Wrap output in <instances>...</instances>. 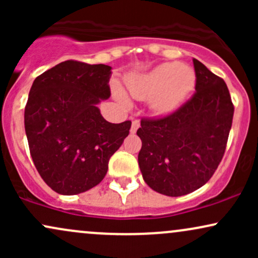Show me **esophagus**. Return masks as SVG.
Instances as JSON below:
<instances>
[{
    "instance_id": "obj_1",
    "label": "esophagus",
    "mask_w": 258,
    "mask_h": 258,
    "mask_svg": "<svg viewBox=\"0 0 258 258\" xmlns=\"http://www.w3.org/2000/svg\"><path fill=\"white\" fill-rule=\"evenodd\" d=\"M138 127H139V121L133 120V121H132V126H131V133H136V132H137Z\"/></svg>"
}]
</instances>
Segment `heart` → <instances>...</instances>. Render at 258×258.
I'll use <instances>...</instances> for the list:
<instances>
[{"label":"heart","instance_id":"obj_1","mask_svg":"<svg viewBox=\"0 0 258 258\" xmlns=\"http://www.w3.org/2000/svg\"><path fill=\"white\" fill-rule=\"evenodd\" d=\"M131 96L137 99H152L155 111L170 112L184 102L195 86V73L178 61L165 63L152 72L133 75L126 80Z\"/></svg>","mask_w":258,"mask_h":258}]
</instances>
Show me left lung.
<instances>
[{"mask_svg": "<svg viewBox=\"0 0 258 258\" xmlns=\"http://www.w3.org/2000/svg\"><path fill=\"white\" fill-rule=\"evenodd\" d=\"M195 93L172 114L142 119L138 164L153 190L182 197L197 190L217 170L233 122L226 82L193 59Z\"/></svg>", "mask_w": 258, "mask_h": 258, "instance_id": "8db88e82", "label": "left lung"}]
</instances>
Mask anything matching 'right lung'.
Listing matches in <instances>:
<instances>
[{
  "mask_svg": "<svg viewBox=\"0 0 258 258\" xmlns=\"http://www.w3.org/2000/svg\"><path fill=\"white\" fill-rule=\"evenodd\" d=\"M111 67L65 60L35 79L24 123L35 167L53 190L84 193L102 182L131 121L108 122L97 104L110 97Z\"/></svg>",
  "mask_w": 258,
  "mask_h": 258,
  "instance_id": "add662e5",
  "label": "right lung"
}]
</instances>
